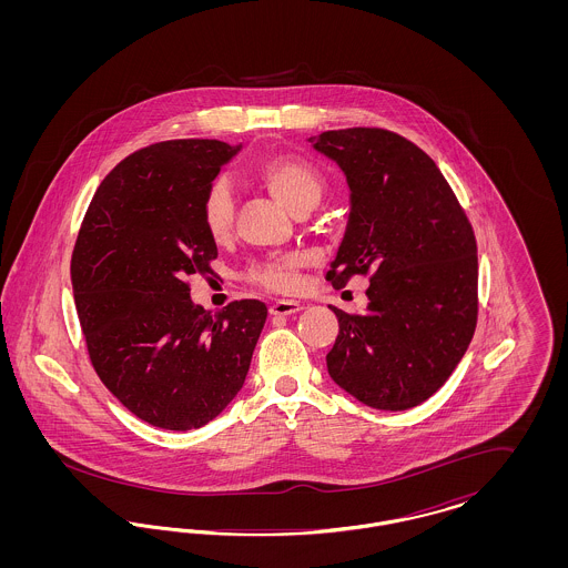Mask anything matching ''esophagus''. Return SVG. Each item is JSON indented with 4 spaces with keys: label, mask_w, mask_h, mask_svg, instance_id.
<instances>
[{
    "label": "esophagus",
    "mask_w": 568,
    "mask_h": 568,
    "mask_svg": "<svg viewBox=\"0 0 568 568\" xmlns=\"http://www.w3.org/2000/svg\"><path fill=\"white\" fill-rule=\"evenodd\" d=\"M297 311H302V304L296 300H276L271 304L272 315H292Z\"/></svg>",
    "instance_id": "1"
}]
</instances>
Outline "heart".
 I'll use <instances>...</instances> for the list:
<instances>
[{"mask_svg":"<svg viewBox=\"0 0 568 568\" xmlns=\"http://www.w3.org/2000/svg\"><path fill=\"white\" fill-rule=\"evenodd\" d=\"M260 179L272 195L294 215L313 211L324 197L325 181L322 172L313 163L296 155L266 160L260 165ZM234 211L236 206L230 183L225 179H216L209 185L202 200V221L206 232L215 241L230 236L234 225ZM302 266L304 257L300 253L268 255L251 264L248 278L274 292H290L297 285V272Z\"/></svg>","mask_w":568,"mask_h":568,"instance_id":"b5f03b06","label":"heart"}]
</instances>
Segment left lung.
I'll return each mask as SVG.
<instances>
[{
  "label": "left lung",
  "instance_id": "1",
  "mask_svg": "<svg viewBox=\"0 0 568 568\" xmlns=\"http://www.w3.org/2000/svg\"><path fill=\"white\" fill-rule=\"evenodd\" d=\"M347 176L352 211L327 271L343 290L368 274L364 313L338 317L327 373L364 405H422L456 371L477 325L473 225L436 163L410 140L378 128L308 138Z\"/></svg>",
  "mask_w": 568,
  "mask_h": 568
}]
</instances>
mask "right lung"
<instances>
[{
  "label": "right lung",
  "instance_id": "1",
  "mask_svg": "<svg viewBox=\"0 0 568 568\" xmlns=\"http://www.w3.org/2000/svg\"><path fill=\"white\" fill-rule=\"evenodd\" d=\"M239 146L165 140L112 168L72 253V290L91 364L112 396L163 430L202 428L241 392L268 308L230 302L213 315L190 296L211 274L215 239L202 200Z\"/></svg>",
  "mask_w": 568,
  "mask_h": 568
}]
</instances>
